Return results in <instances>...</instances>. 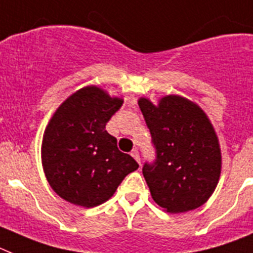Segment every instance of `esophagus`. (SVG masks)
<instances>
[{
    "mask_svg": "<svg viewBox=\"0 0 253 253\" xmlns=\"http://www.w3.org/2000/svg\"><path fill=\"white\" fill-rule=\"evenodd\" d=\"M131 156L136 159V162L140 165V156H139V152H137V149H133L132 152H131Z\"/></svg>",
    "mask_w": 253,
    "mask_h": 253,
    "instance_id": "obj_1",
    "label": "esophagus"
}]
</instances>
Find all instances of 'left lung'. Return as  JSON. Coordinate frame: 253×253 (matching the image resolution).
<instances>
[{"mask_svg":"<svg viewBox=\"0 0 253 253\" xmlns=\"http://www.w3.org/2000/svg\"><path fill=\"white\" fill-rule=\"evenodd\" d=\"M157 159L145 163L143 175L153 201L169 213L205 205L221 175V149L209 116L180 95L162 96L157 104L140 97Z\"/></svg>","mask_w":253,"mask_h":253,"instance_id":"1","label":"left lung"}]
</instances>
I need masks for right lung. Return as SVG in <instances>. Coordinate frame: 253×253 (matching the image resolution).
Masks as SVG:
<instances>
[{
    "mask_svg": "<svg viewBox=\"0 0 253 253\" xmlns=\"http://www.w3.org/2000/svg\"><path fill=\"white\" fill-rule=\"evenodd\" d=\"M122 104V97L91 84L69 95L48 121L42 137V167L52 190L67 202L96 207L139 169L105 130Z\"/></svg>",
    "mask_w": 253,
    "mask_h": 253,
    "instance_id": "1",
    "label": "right lung"
}]
</instances>
